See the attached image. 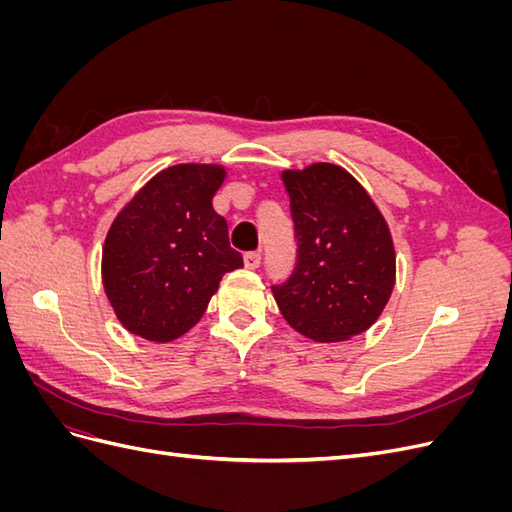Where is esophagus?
Here are the masks:
<instances>
[{
    "mask_svg": "<svg viewBox=\"0 0 512 512\" xmlns=\"http://www.w3.org/2000/svg\"><path fill=\"white\" fill-rule=\"evenodd\" d=\"M243 262H245V267L247 269H258L260 267V254L258 252H247L245 256H243Z\"/></svg>",
    "mask_w": 512,
    "mask_h": 512,
    "instance_id": "1",
    "label": "esophagus"
}]
</instances>
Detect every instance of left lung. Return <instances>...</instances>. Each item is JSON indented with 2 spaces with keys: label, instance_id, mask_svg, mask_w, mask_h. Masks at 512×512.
I'll return each mask as SVG.
<instances>
[{
  "label": "left lung",
  "instance_id": "obj_1",
  "mask_svg": "<svg viewBox=\"0 0 512 512\" xmlns=\"http://www.w3.org/2000/svg\"><path fill=\"white\" fill-rule=\"evenodd\" d=\"M299 258L273 286L290 327L320 344L365 333L395 288V245L382 211L346 168L316 162L282 170Z\"/></svg>",
  "mask_w": 512,
  "mask_h": 512
}]
</instances>
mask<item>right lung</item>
Masks as SVG:
<instances>
[{
  "mask_svg": "<svg viewBox=\"0 0 512 512\" xmlns=\"http://www.w3.org/2000/svg\"><path fill=\"white\" fill-rule=\"evenodd\" d=\"M222 164H175L151 177L106 232L102 284L132 335L166 344L203 318L224 273L243 267L213 211Z\"/></svg>",
  "mask_w": 512,
  "mask_h": 512,
  "instance_id": "1",
  "label": "right lung"
}]
</instances>
